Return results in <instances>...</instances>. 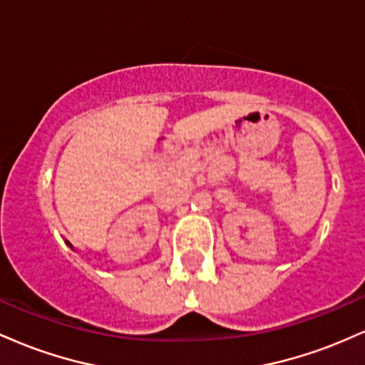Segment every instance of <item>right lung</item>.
I'll use <instances>...</instances> for the list:
<instances>
[{"instance_id": "1", "label": "right lung", "mask_w": 365, "mask_h": 365, "mask_svg": "<svg viewBox=\"0 0 365 365\" xmlns=\"http://www.w3.org/2000/svg\"><path fill=\"white\" fill-rule=\"evenodd\" d=\"M66 244H68V242H66ZM68 245H70V244H68ZM70 247H72V245H70Z\"/></svg>"}]
</instances>
